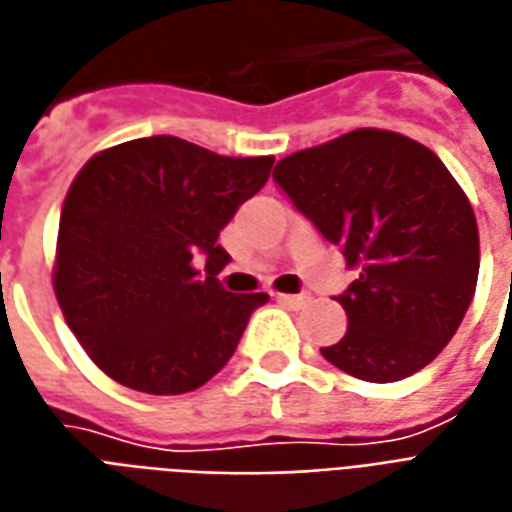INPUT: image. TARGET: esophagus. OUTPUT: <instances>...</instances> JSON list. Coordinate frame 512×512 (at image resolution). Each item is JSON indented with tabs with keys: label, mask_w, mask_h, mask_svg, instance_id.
Instances as JSON below:
<instances>
[{
	"label": "esophagus",
	"mask_w": 512,
	"mask_h": 512,
	"mask_svg": "<svg viewBox=\"0 0 512 512\" xmlns=\"http://www.w3.org/2000/svg\"><path fill=\"white\" fill-rule=\"evenodd\" d=\"M275 297H278L283 305H289V308H305V305L311 302L308 294H275Z\"/></svg>",
	"instance_id": "esophagus-1"
}]
</instances>
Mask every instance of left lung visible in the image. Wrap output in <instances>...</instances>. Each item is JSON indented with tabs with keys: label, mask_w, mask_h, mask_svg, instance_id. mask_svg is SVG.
<instances>
[{
	"label": "left lung",
	"mask_w": 512,
	"mask_h": 512,
	"mask_svg": "<svg viewBox=\"0 0 512 512\" xmlns=\"http://www.w3.org/2000/svg\"><path fill=\"white\" fill-rule=\"evenodd\" d=\"M294 207L360 278L341 294L349 330L322 354L363 382H398L445 349L472 302L480 237L442 160L409 136L357 128L272 171Z\"/></svg>",
	"instance_id": "left-lung-1"
}]
</instances>
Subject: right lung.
I'll return each instance as SVG.
<instances>
[{
    "label": "right lung",
    "instance_id": "add662e5",
    "mask_svg": "<svg viewBox=\"0 0 512 512\" xmlns=\"http://www.w3.org/2000/svg\"><path fill=\"white\" fill-rule=\"evenodd\" d=\"M275 158H229L177 136L100 149L67 188L54 294L89 360L114 382L179 395L210 382L237 349L264 292L215 278L220 229L264 188ZM208 256V275L192 259Z\"/></svg>",
    "mask_w": 512,
    "mask_h": 512
}]
</instances>
